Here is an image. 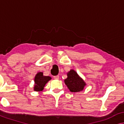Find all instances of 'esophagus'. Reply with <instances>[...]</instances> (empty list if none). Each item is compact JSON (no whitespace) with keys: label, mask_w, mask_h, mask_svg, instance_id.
<instances>
[{"label":"esophagus","mask_w":124,"mask_h":124,"mask_svg":"<svg viewBox=\"0 0 124 124\" xmlns=\"http://www.w3.org/2000/svg\"><path fill=\"white\" fill-rule=\"evenodd\" d=\"M54 79H59L60 77H59V75H56V76H54Z\"/></svg>","instance_id":"1"}]
</instances>
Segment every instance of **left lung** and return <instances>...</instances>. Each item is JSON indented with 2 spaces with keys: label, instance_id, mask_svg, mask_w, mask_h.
Instances as JSON below:
<instances>
[{
  "label": "left lung",
  "instance_id": "left-lung-1",
  "mask_svg": "<svg viewBox=\"0 0 124 124\" xmlns=\"http://www.w3.org/2000/svg\"><path fill=\"white\" fill-rule=\"evenodd\" d=\"M64 83L70 91L73 92L81 91L86 85L85 81L73 70L67 73V78L64 80Z\"/></svg>",
  "mask_w": 124,
  "mask_h": 124
}]
</instances>
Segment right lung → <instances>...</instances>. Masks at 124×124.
I'll list each match as a JSON object with an SVG mask.
<instances>
[{"instance_id": "right-lung-1", "label": "right lung", "mask_w": 124, "mask_h": 124, "mask_svg": "<svg viewBox=\"0 0 124 124\" xmlns=\"http://www.w3.org/2000/svg\"><path fill=\"white\" fill-rule=\"evenodd\" d=\"M51 79L49 76H44L43 72H38L36 74L34 78L35 85L34 86V90L35 91H43L48 81Z\"/></svg>"}]
</instances>
